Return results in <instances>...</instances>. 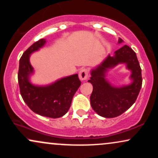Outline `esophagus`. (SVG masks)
<instances>
[{
    "label": "esophagus",
    "mask_w": 158,
    "mask_h": 158,
    "mask_svg": "<svg viewBox=\"0 0 158 158\" xmlns=\"http://www.w3.org/2000/svg\"><path fill=\"white\" fill-rule=\"evenodd\" d=\"M79 79L81 81L86 80V79L88 78V70L85 68L81 69V70H79Z\"/></svg>",
    "instance_id": "esophagus-1"
}]
</instances>
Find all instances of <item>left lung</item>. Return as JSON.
Listing matches in <instances>:
<instances>
[{
    "mask_svg": "<svg viewBox=\"0 0 158 158\" xmlns=\"http://www.w3.org/2000/svg\"><path fill=\"white\" fill-rule=\"evenodd\" d=\"M123 39L119 38L118 44ZM119 64H125L131 71L130 84L117 87L112 85L106 79L110 69ZM91 77L88 80L93 85L90 97V106L97 114L106 118H113L124 113L137 99L142 87L141 68L137 55L130 47L124 45L108 55L102 62L90 70Z\"/></svg>",
    "mask_w": 158,
    "mask_h": 158,
    "instance_id": "obj_1",
    "label": "left lung"
}]
</instances>
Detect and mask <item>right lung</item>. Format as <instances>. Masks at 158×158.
I'll list each match as a JSON object with an SVG mask.
<instances>
[{
  "label": "right lung",
  "instance_id": "add662e5",
  "mask_svg": "<svg viewBox=\"0 0 158 158\" xmlns=\"http://www.w3.org/2000/svg\"><path fill=\"white\" fill-rule=\"evenodd\" d=\"M45 44L44 39L39 40L27 49L20 59L18 74L20 92L24 102L32 111L50 118H59L68 111L81 81L78 74H73L50 85L32 84L30 78L34 73V69L30 64V55Z\"/></svg>",
  "mask_w": 158,
  "mask_h": 158
}]
</instances>
